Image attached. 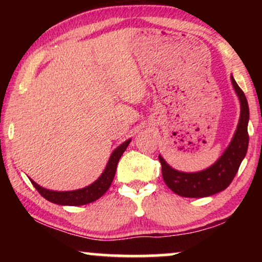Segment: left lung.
Returning a JSON list of instances; mask_svg holds the SVG:
<instances>
[{
  "label": "left lung",
  "instance_id": "8db88e82",
  "mask_svg": "<svg viewBox=\"0 0 262 262\" xmlns=\"http://www.w3.org/2000/svg\"><path fill=\"white\" fill-rule=\"evenodd\" d=\"M232 86L241 101V117L237 129L223 155L206 170L199 172H181L172 168L159 155L162 164V176L172 192L184 198H206L220 193L231 184L238 172L244 157L247 152L248 133L247 125L250 119L247 99L237 82L231 76Z\"/></svg>",
  "mask_w": 262,
  "mask_h": 262
}]
</instances>
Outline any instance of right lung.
<instances>
[{
    "label": "right lung",
    "mask_w": 262,
    "mask_h": 262,
    "mask_svg": "<svg viewBox=\"0 0 262 262\" xmlns=\"http://www.w3.org/2000/svg\"><path fill=\"white\" fill-rule=\"evenodd\" d=\"M130 141L132 140H127L114 150L112 155H111L107 165H106L103 173H101V176L95 183L86 186V187L76 190H68V192H56V190H51L41 187L37 183H34L32 179H30L31 183H32V185L41 196L45 198L50 202L56 203V205L83 206L94 202L98 200L100 196H103L106 190L110 188V186L114 179L119 159L122 156V154L125 152V150L127 149L128 144L130 143Z\"/></svg>",
    "instance_id": "right-lung-1"
}]
</instances>
